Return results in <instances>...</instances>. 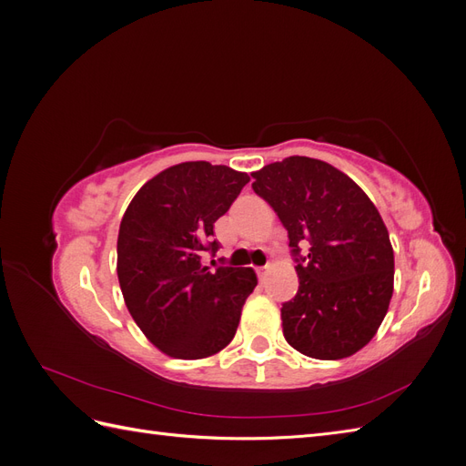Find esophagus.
<instances>
[{
	"label": "esophagus",
	"instance_id": "obj_1",
	"mask_svg": "<svg viewBox=\"0 0 466 466\" xmlns=\"http://www.w3.org/2000/svg\"><path fill=\"white\" fill-rule=\"evenodd\" d=\"M268 272H270V266H260V268H257V274H258L260 281L268 276Z\"/></svg>",
	"mask_w": 466,
	"mask_h": 466
}]
</instances>
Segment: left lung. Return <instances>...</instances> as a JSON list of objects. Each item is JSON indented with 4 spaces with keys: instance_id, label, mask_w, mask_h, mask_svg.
<instances>
[{
    "instance_id": "left-lung-1",
    "label": "left lung",
    "mask_w": 466,
    "mask_h": 466,
    "mask_svg": "<svg viewBox=\"0 0 466 466\" xmlns=\"http://www.w3.org/2000/svg\"><path fill=\"white\" fill-rule=\"evenodd\" d=\"M274 208L298 257L299 289L281 307L291 348L342 360L370 344L394 286V255L383 218L354 180L320 159L293 155L250 175ZM309 245L301 259L299 250Z\"/></svg>"
}]
</instances>
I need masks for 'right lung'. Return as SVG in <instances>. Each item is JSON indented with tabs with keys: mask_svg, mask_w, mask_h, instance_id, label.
<instances>
[{
	"mask_svg": "<svg viewBox=\"0 0 466 466\" xmlns=\"http://www.w3.org/2000/svg\"><path fill=\"white\" fill-rule=\"evenodd\" d=\"M250 178L231 167L187 161L136 192L118 231L116 272L124 303L147 340L177 360L209 358L228 346L258 279L252 268L209 272L214 223Z\"/></svg>",
	"mask_w": 466,
	"mask_h": 466,
	"instance_id": "right-lung-1",
	"label": "right lung"
}]
</instances>
